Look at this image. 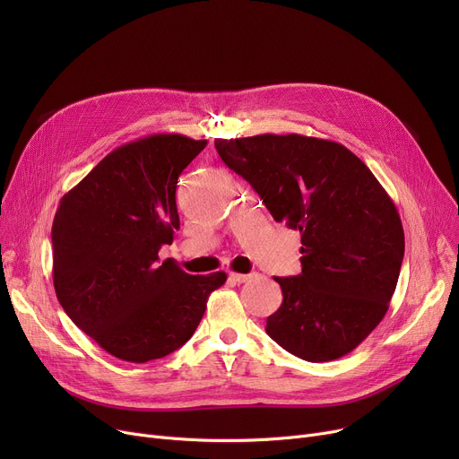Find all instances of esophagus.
<instances>
[{"mask_svg": "<svg viewBox=\"0 0 459 459\" xmlns=\"http://www.w3.org/2000/svg\"><path fill=\"white\" fill-rule=\"evenodd\" d=\"M230 279L232 281H236L238 284H242V282H247L249 279H253V273H230Z\"/></svg>", "mask_w": 459, "mask_h": 459, "instance_id": "obj_1", "label": "esophagus"}]
</instances>
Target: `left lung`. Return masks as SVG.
<instances>
[{
    "label": "left lung",
    "instance_id": "8db88e82",
    "mask_svg": "<svg viewBox=\"0 0 459 459\" xmlns=\"http://www.w3.org/2000/svg\"><path fill=\"white\" fill-rule=\"evenodd\" d=\"M215 149L277 223L301 234V273L273 277L282 303L266 333L310 363L355 350L383 320L402 268L403 227L389 193L334 141L262 134L215 139Z\"/></svg>",
    "mask_w": 459,
    "mask_h": 459
}]
</instances>
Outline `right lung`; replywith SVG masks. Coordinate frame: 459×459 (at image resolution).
I'll list each match as a JSON object with an SVG mask.
<instances>
[{
  "label": "right lung",
  "mask_w": 459,
  "mask_h": 459,
  "mask_svg": "<svg viewBox=\"0 0 459 459\" xmlns=\"http://www.w3.org/2000/svg\"><path fill=\"white\" fill-rule=\"evenodd\" d=\"M206 139L154 134L111 151L65 193L54 225V288L102 350L147 363L184 346L225 272L189 275L163 244L180 227L177 184Z\"/></svg>",
  "instance_id": "add662e5"
}]
</instances>
